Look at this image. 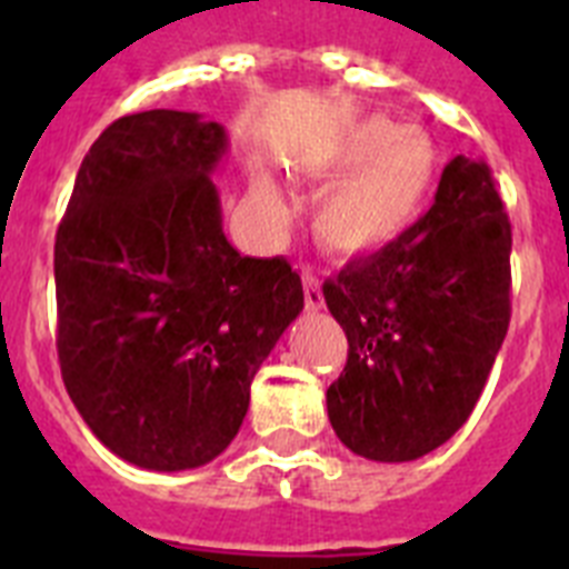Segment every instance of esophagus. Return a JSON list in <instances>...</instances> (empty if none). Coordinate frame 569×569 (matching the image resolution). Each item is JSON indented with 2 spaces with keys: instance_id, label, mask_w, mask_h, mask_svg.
I'll use <instances>...</instances> for the list:
<instances>
[{
  "instance_id": "1",
  "label": "esophagus",
  "mask_w": 569,
  "mask_h": 569,
  "mask_svg": "<svg viewBox=\"0 0 569 569\" xmlns=\"http://www.w3.org/2000/svg\"><path fill=\"white\" fill-rule=\"evenodd\" d=\"M301 284H305V305L310 310H319L325 305V296H321V284H319V276L313 270H301Z\"/></svg>"
}]
</instances>
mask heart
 Masks as SVG:
<instances>
[{
    "label": "heart",
    "mask_w": 569,
    "mask_h": 569,
    "mask_svg": "<svg viewBox=\"0 0 569 569\" xmlns=\"http://www.w3.org/2000/svg\"><path fill=\"white\" fill-rule=\"evenodd\" d=\"M436 173L439 156L421 130L399 128L385 116L361 119L321 164V179L336 182L316 202V236L336 256H365L393 244L427 208ZM253 204L270 228H284L288 204L273 184L259 179Z\"/></svg>",
    "instance_id": "1"
}]
</instances>
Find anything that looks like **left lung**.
Here are the masks:
<instances>
[{
  "mask_svg": "<svg viewBox=\"0 0 569 569\" xmlns=\"http://www.w3.org/2000/svg\"><path fill=\"white\" fill-rule=\"evenodd\" d=\"M510 248L490 168L456 156L419 222L325 281L347 336V365L328 387L341 445L413 461L470 419L510 328Z\"/></svg>",
  "mask_w": 569,
  "mask_h": 569,
  "instance_id": "8db88e82",
  "label": "left lung"
}]
</instances>
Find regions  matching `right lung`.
<instances>
[{"instance_id":"right-lung-1","label":"right lung","mask_w":569,"mask_h":569,"mask_svg":"<svg viewBox=\"0 0 569 569\" xmlns=\"http://www.w3.org/2000/svg\"><path fill=\"white\" fill-rule=\"evenodd\" d=\"M219 122L116 119L90 144L57 230V350L68 396L110 453L190 470L222 453L250 381L305 308L288 259L241 256L210 179Z\"/></svg>"}]
</instances>
